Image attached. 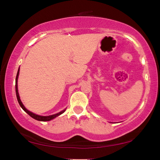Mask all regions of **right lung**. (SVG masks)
<instances>
[{
  "label": "right lung",
  "mask_w": 160,
  "mask_h": 160,
  "mask_svg": "<svg viewBox=\"0 0 160 160\" xmlns=\"http://www.w3.org/2000/svg\"><path fill=\"white\" fill-rule=\"evenodd\" d=\"M19 71H20V68H19L18 69V74H17V76H16V82H15V90H16V95H17V99H18V101L19 102V104H20V107L22 108L23 110L27 112L28 114L30 116L32 117V118L36 119V120L37 121H50L52 120V119L55 118V117L60 116L61 114H62L63 112L65 111L64 110H63V111H61L60 112H58V113H56V114H54V115H52V116H39V115H37V114H34L33 112H30L29 110H28L26 108L24 107V105H22V102H21V100L20 99V96H19V93H18V76H19Z\"/></svg>",
  "instance_id": "obj_1"
}]
</instances>
